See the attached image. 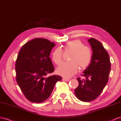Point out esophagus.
<instances>
[{"label": "esophagus", "instance_id": "34e87169", "mask_svg": "<svg viewBox=\"0 0 121 121\" xmlns=\"http://www.w3.org/2000/svg\"><path fill=\"white\" fill-rule=\"evenodd\" d=\"M62 80H63V81H69L70 80V79H69V78H62Z\"/></svg>", "mask_w": 121, "mask_h": 121}]
</instances>
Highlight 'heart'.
Instances as JSON below:
<instances>
[{"mask_svg": "<svg viewBox=\"0 0 121 121\" xmlns=\"http://www.w3.org/2000/svg\"><path fill=\"white\" fill-rule=\"evenodd\" d=\"M65 51H71L69 62L63 63L57 68L60 75L66 78H71L77 73L78 66L85 69L88 66L92 59V53L89 48L84 46L80 40L76 39L69 41L65 44ZM63 52L60 48L55 49L52 55L53 61L56 64H60L62 61Z\"/></svg>", "mask_w": 121, "mask_h": 121, "instance_id": "obj_1", "label": "heart"}]
</instances>
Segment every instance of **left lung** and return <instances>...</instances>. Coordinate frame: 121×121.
Wrapping results in <instances>:
<instances>
[{
  "label": "left lung",
  "mask_w": 121,
  "mask_h": 121,
  "mask_svg": "<svg viewBox=\"0 0 121 121\" xmlns=\"http://www.w3.org/2000/svg\"><path fill=\"white\" fill-rule=\"evenodd\" d=\"M92 50L91 63L83 71L86 80L78 78V86L75 89V95L79 100L90 102L98 97L108 80L110 70L109 55L102 43L96 39L88 40Z\"/></svg>",
  "instance_id": "1"
}]
</instances>
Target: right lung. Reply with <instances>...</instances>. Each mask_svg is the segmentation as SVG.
<instances>
[{
	"label": "right lung",
	"instance_id": "right-lung-1",
	"mask_svg": "<svg viewBox=\"0 0 121 121\" xmlns=\"http://www.w3.org/2000/svg\"><path fill=\"white\" fill-rule=\"evenodd\" d=\"M47 39H35L24 44L16 60V80L27 99L40 103L49 98L55 84L62 80L58 75L47 77L55 69L50 55L55 46Z\"/></svg>",
	"mask_w": 121,
	"mask_h": 121
}]
</instances>
